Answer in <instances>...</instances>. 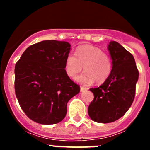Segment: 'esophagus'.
Segmentation results:
<instances>
[{
	"label": "esophagus",
	"instance_id": "obj_1",
	"mask_svg": "<svg viewBox=\"0 0 150 150\" xmlns=\"http://www.w3.org/2000/svg\"><path fill=\"white\" fill-rule=\"evenodd\" d=\"M88 89L87 88H86V87H83V86H80V91H86V90Z\"/></svg>",
	"mask_w": 150,
	"mask_h": 150
}]
</instances>
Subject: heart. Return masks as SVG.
<instances>
[{"mask_svg":"<svg viewBox=\"0 0 150 150\" xmlns=\"http://www.w3.org/2000/svg\"><path fill=\"white\" fill-rule=\"evenodd\" d=\"M75 55L68 54L65 59V71L67 76L74 78L83 70V74L76 78V81L89 85L101 83L109 77L112 71V63L109 56L101 50L91 45H83L76 50Z\"/></svg>","mask_w":150,"mask_h":150,"instance_id":"heart-1","label":"heart"}]
</instances>
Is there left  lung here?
Here are the masks:
<instances>
[{"mask_svg":"<svg viewBox=\"0 0 150 150\" xmlns=\"http://www.w3.org/2000/svg\"><path fill=\"white\" fill-rule=\"evenodd\" d=\"M107 49L112 61L110 74L100 86L90 88L94 100L88 106V116L99 123L112 122L125 114L134 99L139 76L128 50L116 41H110Z\"/></svg>","mask_w":150,"mask_h":150,"instance_id":"8db88e82","label":"left lung"}]
</instances>
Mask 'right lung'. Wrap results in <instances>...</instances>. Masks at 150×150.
Masks as SVG:
<instances>
[{
    "mask_svg": "<svg viewBox=\"0 0 150 150\" xmlns=\"http://www.w3.org/2000/svg\"><path fill=\"white\" fill-rule=\"evenodd\" d=\"M71 44L43 40L28 47L15 66V91L19 105L35 122H60L69 100L80 91L65 71Z\"/></svg>",
    "mask_w": 150,
    "mask_h": 150,
    "instance_id": "obj_1",
    "label": "right lung"
}]
</instances>
